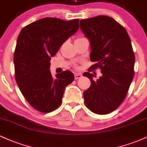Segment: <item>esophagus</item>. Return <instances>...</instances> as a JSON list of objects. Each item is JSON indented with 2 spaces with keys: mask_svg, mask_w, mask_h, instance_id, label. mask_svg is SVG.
<instances>
[{
  "mask_svg": "<svg viewBox=\"0 0 147 147\" xmlns=\"http://www.w3.org/2000/svg\"><path fill=\"white\" fill-rule=\"evenodd\" d=\"M82 77V75L81 73H75V79H78Z\"/></svg>",
  "mask_w": 147,
  "mask_h": 147,
  "instance_id": "esophagus-1",
  "label": "esophagus"
}]
</instances>
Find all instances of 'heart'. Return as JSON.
Wrapping results in <instances>:
<instances>
[{
    "label": "heart",
    "mask_w": 147,
    "mask_h": 147,
    "mask_svg": "<svg viewBox=\"0 0 147 147\" xmlns=\"http://www.w3.org/2000/svg\"><path fill=\"white\" fill-rule=\"evenodd\" d=\"M77 39H79V38H77Z\"/></svg>",
    "instance_id": "heart-1"
}]
</instances>
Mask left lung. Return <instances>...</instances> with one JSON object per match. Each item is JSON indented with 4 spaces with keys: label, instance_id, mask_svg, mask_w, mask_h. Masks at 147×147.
Instances as JSON below:
<instances>
[{
    "label": "left lung",
    "instance_id": "1",
    "mask_svg": "<svg viewBox=\"0 0 147 147\" xmlns=\"http://www.w3.org/2000/svg\"><path fill=\"white\" fill-rule=\"evenodd\" d=\"M80 28L90 43V68H99L102 75L94 80L90 72L84 76L91 85L84 92L88 109L98 115L110 113L125 99L134 76L135 55L125 28L107 16L80 21Z\"/></svg>",
    "mask_w": 147,
    "mask_h": 147
}]
</instances>
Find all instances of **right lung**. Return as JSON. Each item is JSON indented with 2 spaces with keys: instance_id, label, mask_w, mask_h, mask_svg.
Returning <instances> with one entry per match:
<instances>
[{
  "instance_id": "add662e5",
  "label": "right lung",
  "mask_w": 147,
  "mask_h": 147,
  "mask_svg": "<svg viewBox=\"0 0 147 147\" xmlns=\"http://www.w3.org/2000/svg\"><path fill=\"white\" fill-rule=\"evenodd\" d=\"M79 21L43 18L26 25L18 35L14 55L15 79L25 99L40 112L59 107L65 87L75 79L69 70L54 78L50 61L78 30Z\"/></svg>"
}]
</instances>
